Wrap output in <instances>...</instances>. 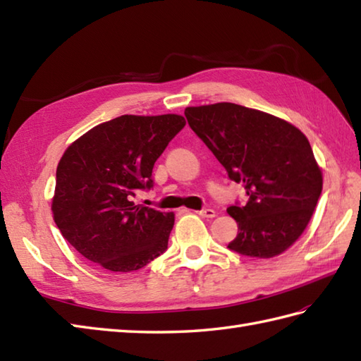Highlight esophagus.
<instances>
[{"mask_svg":"<svg viewBox=\"0 0 361 361\" xmlns=\"http://www.w3.org/2000/svg\"><path fill=\"white\" fill-rule=\"evenodd\" d=\"M197 214H198V216H202V217H206V219L216 217V211H214V209H202V211H198Z\"/></svg>","mask_w":361,"mask_h":361,"instance_id":"obj_1","label":"esophagus"}]
</instances>
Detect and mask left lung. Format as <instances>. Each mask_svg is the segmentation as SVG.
Returning <instances> with one entry per match:
<instances>
[{
    "mask_svg": "<svg viewBox=\"0 0 361 361\" xmlns=\"http://www.w3.org/2000/svg\"><path fill=\"white\" fill-rule=\"evenodd\" d=\"M185 116L229 180L247 190V204L226 209L239 226L228 248L259 259L290 248L323 190V173L305 135L287 121L231 102L188 106Z\"/></svg>",
    "mask_w": 361,
    "mask_h": 361,
    "instance_id": "left-lung-1",
    "label": "left lung"
}]
</instances>
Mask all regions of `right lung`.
Returning <instances> with one entry per match:
<instances>
[{
  "mask_svg": "<svg viewBox=\"0 0 361 361\" xmlns=\"http://www.w3.org/2000/svg\"><path fill=\"white\" fill-rule=\"evenodd\" d=\"M186 126L178 114H124L74 141L57 166L54 221L83 257L109 271L140 270L167 250L173 212L135 206L152 171Z\"/></svg>",
  "mask_w": 361,
  "mask_h": 361,
  "instance_id": "obj_1",
  "label": "right lung"
}]
</instances>
